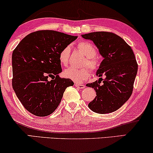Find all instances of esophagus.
Wrapping results in <instances>:
<instances>
[{
    "mask_svg": "<svg viewBox=\"0 0 153 153\" xmlns=\"http://www.w3.org/2000/svg\"><path fill=\"white\" fill-rule=\"evenodd\" d=\"M74 85H75V86L77 87V88H79L82 89V88H85V85H84V84H77V83H76Z\"/></svg>",
    "mask_w": 153,
    "mask_h": 153,
    "instance_id": "obj_1",
    "label": "esophagus"
}]
</instances>
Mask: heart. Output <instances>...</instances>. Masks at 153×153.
Returning <instances> with one entry per match:
<instances>
[{
  "mask_svg": "<svg viewBox=\"0 0 153 153\" xmlns=\"http://www.w3.org/2000/svg\"><path fill=\"white\" fill-rule=\"evenodd\" d=\"M78 50L86 56L84 61L85 66H88L93 71L96 72L100 67V60L96 56L97 51L94 45L88 41H80L76 45ZM69 55H70V48L66 46L61 50L59 53V61L63 66L68 65ZM65 77L72 79L75 82H81L86 79L90 75V69L88 67L81 69H76L74 67H69L63 72Z\"/></svg>",
  "mask_w": 153,
  "mask_h": 153,
  "instance_id": "obj_1",
  "label": "heart"
}]
</instances>
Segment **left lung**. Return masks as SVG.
<instances>
[{"instance_id":"8db88e82","label":"left lung","mask_w":153,"mask_h":153,"mask_svg":"<svg viewBox=\"0 0 153 153\" xmlns=\"http://www.w3.org/2000/svg\"><path fill=\"white\" fill-rule=\"evenodd\" d=\"M82 37L94 41L104 58L96 74L100 78L86 84L96 92V98L89 102V108L99 114L114 112L132 94L138 71L134 53L126 41L114 33L96 31ZM102 76L104 79L101 77Z\"/></svg>"}]
</instances>
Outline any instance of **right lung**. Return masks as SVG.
<instances>
[{
	"label": "right lung",
	"instance_id": "1",
	"mask_svg": "<svg viewBox=\"0 0 153 153\" xmlns=\"http://www.w3.org/2000/svg\"><path fill=\"white\" fill-rule=\"evenodd\" d=\"M77 37L53 30L37 31L24 38L13 51V88L31 114H52L65 89L74 85L71 79L59 76L62 72L59 53Z\"/></svg>",
	"mask_w": 153,
	"mask_h": 153
}]
</instances>
